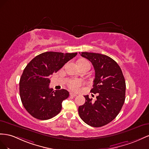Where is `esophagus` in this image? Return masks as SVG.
Wrapping results in <instances>:
<instances>
[{
  "label": "esophagus",
  "mask_w": 149,
  "mask_h": 149,
  "mask_svg": "<svg viewBox=\"0 0 149 149\" xmlns=\"http://www.w3.org/2000/svg\"><path fill=\"white\" fill-rule=\"evenodd\" d=\"M70 96H73V97H76L77 95L76 94V93H75L70 92Z\"/></svg>",
  "instance_id": "34e87169"
}]
</instances>
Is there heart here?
<instances>
[{
    "instance_id": "b5f03b06",
    "label": "heart",
    "mask_w": 149,
    "mask_h": 149,
    "mask_svg": "<svg viewBox=\"0 0 149 149\" xmlns=\"http://www.w3.org/2000/svg\"><path fill=\"white\" fill-rule=\"evenodd\" d=\"M87 62V61L85 60H82V61H80L79 62ZM82 84H83V82L81 80L75 79V80H70V81L69 82V84H68V86H69V87L70 89H72V90L77 91L79 88V87L82 86Z\"/></svg>"
}]
</instances>
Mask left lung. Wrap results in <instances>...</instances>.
<instances>
[{
    "mask_svg": "<svg viewBox=\"0 0 149 149\" xmlns=\"http://www.w3.org/2000/svg\"><path fill=\"white\" fill-rule=\"evenodd\" d=\"M92 63L95 79L91 92L97 93L96 100L85 95L86 102L79 106V114L88 125L100 127L116 118L124 104L125 81L120 67L112 58L105 55L80 53Z\"/></svg>",
    "mask_w": 149,
    "mask_h": 149,
    "instance_id": "8db88e82",
    "label": "left lung"
}]
</instances>
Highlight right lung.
Instances as JSON below:
<instances>
[{
  "instance_id": "add662e5",
  "label": "right lung",
  "mask_w": 149,
  "mask_h": 149,
  "mask_svg": "<svg viewBox=\"0 0 149 149\" xmlns=\"http://www.w3.org/2000/svg\"><path fill=\"white\" fill-rule=\"evenodd\" d=\"M77 54L46 52L38 55L25 67L20 79V97L32 117L48 120L61 112L62 101L69 93L65 89L54 91L50 88V77Z\"/></svg>"
}]
</instances>
